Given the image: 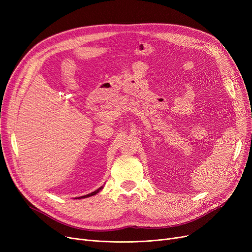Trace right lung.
I'll use <instances>...</instances> for the list:
<instances>
[{
  "label": "right lung",
  "mask_w": 252,
  "mask_h": 252,
  "mask_svg": "<svg viewBox=\"0 0 252 252\" xmlns=\"http://www.w3.org/2000/svg\"><path fill=\"white\" fill-rule=\"evenodd\" d=\"M103 187H104V186H101L99 189H97L96 191L92 192V193H90V194H87V195H84V196H81V197H76L75 199H82V198H87V197H90V196H94V195H96L97 193H99V192L103 189Z\"/></svg>",
  "instance_id": "obj_1"
}]
</instances>
